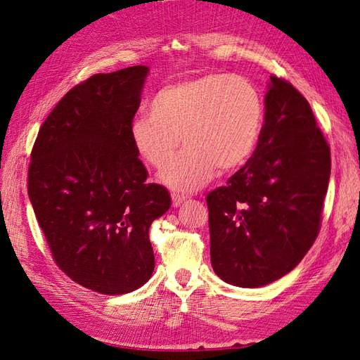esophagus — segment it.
I'll list each match as a JSON object with an SVG mask.
<instances>
[{"instance_id":"esophagus-1","label":"esophagus","mask_w":360,"mask_h":360,"mask_svg":"<svg viewBox=\"0 0 360 360\" xmlns=\"http://www.w3.org/2000/svg\"><path fill=\"white\" fill-rule=\"evenodd\" d=\"M172 207H180L184 201H186V198L183 197V195H179V193H172Z\"/></svg>"}]
</instances>
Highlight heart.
<instances>
[{
	"instance_id": "1",
	"label": "heart",
	"mask_w": 360,
	"mask_h": 360,
	"mask_svg": "<svg viewBox=\"0 0 360 360\" xmlns=\"http://www.w3.org/2000/svg\"><path fill=\"white\" fill-rule=\"evenodd\" d=\"M264 123V103L257 86L228 73H205L160 89L148 115L130 124V141L147 165L163 169L180 146L181 155L162 174L179 192L197 191L217 168L230 172L254 155Z\"/></svg>"
}]
</instances>
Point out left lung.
I'll use <instances>...</instances> for the list:
<instances>
[{
  "instance_id": "obj_1",
  "label": "left lung",
  "mask_w": 360,
  "mask_h": 360,
  "mask_svg": "<svg viewBox=\"0 0 360 360\" xmlns=\"http://www.w3.org/2000/svg\"><path fill=\"white\" fill-rule=\"evenodd\" d=\"M254 155L207 195L210 259L226 284L258 288L296 267L320 231L330 148L308 101L270 76Z\"/></svg>"
}]
</instances>
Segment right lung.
<instances>
[{
	"mask_svg": "<svg viewBox=\"0 0 360 360\" xmlns=\"http://www.w3.org/2000/svg\"><path fill=\"white\" fill-rule=\"evenodd\" d=\"M147 73L134 66L73 86L31 151L28 195L53 259L76 284L111 296L151 278L148 230L171 207L130 141Z\"/></svg>",
	"mask_w": 360,
	"mask_h": 360,
	"instance_id": "1",
	"label": "right lung"
}]
</instances>
